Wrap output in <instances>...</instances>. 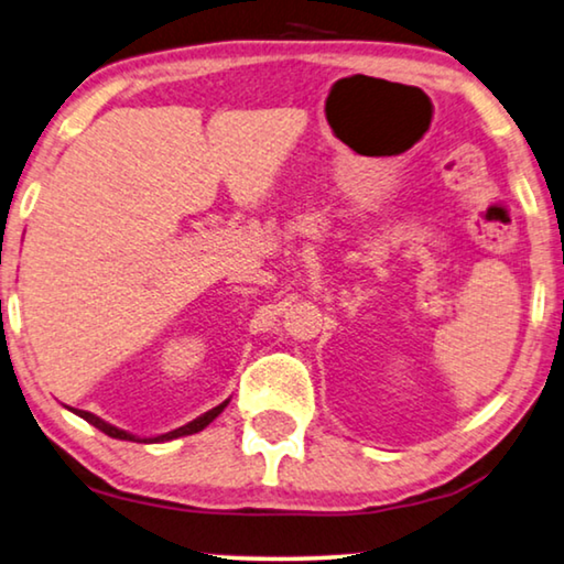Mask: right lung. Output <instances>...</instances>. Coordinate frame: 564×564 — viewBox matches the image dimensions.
I'll return each mask as SVG.
<instances>
[{
	"mask_svg": "<svg viewBox=\"0 0 564 564\" xmlns=\"http://www.w3.org/2000/svg\"><path fill=\"white\" fill-rule=\"evenodd\" d=\"M225 405H228V402H223V405H217V408H213L209 410V413H205V415H199L197 420H192V423H187V425H182V427H176V431H172V433H164V435H156V438H144L141 443H162V441H172V438H182V435H192V433H199L202 427H207L209 423H213V420L223 413L225 410ZM75 415H80L83 420H88L90 425H96L98 431H104L106 435H111V438H119V441H139L137 435H131V433H126V431H119V427L116 425H108L106 420H100V417H96L94 413H86V410H73Z\"/></svg>",
	"mask_w": 564,
	"mask_h": 564,
	"instance_id": "right-lung-1",
	"label": "right lung"
}]
</instances>
